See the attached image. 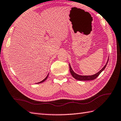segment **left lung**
Wrapping results in <instances>:
<instances>
[{"mask_svg":"<svg viewBox=\"0 0 121 121\" xmlns=\"http://www.w3.org/2000/svg\"><path fill=\"white\" fill-rule=\"evenodd\" d=\"M108 60L107 62V63L106 64V65L104 66L103 68L99 71V72L97 73L96 74H95L94 75H91V76H81V75H78L77 74H76L73 71V69H72V67L71 66V65L69 64V71H70V73H71V75H72V76L75 79L78 80H80V81H86V80H94L95 79H96V78L99 76V75L102 73V71H103L104 69H105V67L107 65V64L108 62Z\"/></svg>","mask_w":121,"mask_h":121,"instance_id":"obj_1","label":"left lung"}]
</instances>
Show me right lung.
<instances>
[{
	"mask_svg": "<svg viewBox=\"0 0 121 121\" xmlns=\"http://www.w3.org/2000/svg\"><path fill=\"white\" fill-rule=\"evenodd\" d=\"M48 76V75H47V76H46V77L45 78V79H43V80H42V81H40V82H38V83H42V82H44V81H45V80H46V79H47V78Z\"/></svg>",
	"mask_w": 121,
	"mask_h": 121,
	"instance_id": "1",
	"label": "right lung"
}]
</instances>
